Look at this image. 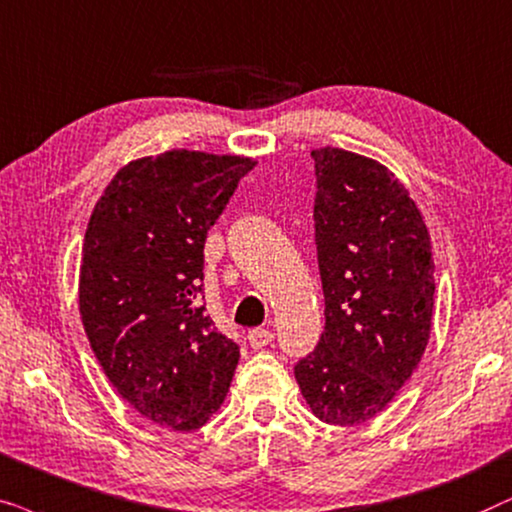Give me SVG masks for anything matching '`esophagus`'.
Wrapping results in <instances>:
<instances>
[{"label":"esophagus","mask_w":512,"mask_h":512,"mask_svg":"<svg viewBox=\"0 0 512 512\" xmlns=\"http://www.w3.org/2000/svg\"><path fill=\"white\" fill-rule=\"evenodd\" d=\"M274 342V332L271 330H264V327H255V330L248 332V344L252 349H264V346H269Z\"/></svg>","instance_id":"34e87169"}]
</instances>
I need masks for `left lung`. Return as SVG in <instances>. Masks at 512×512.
Segmentation results:
<instances>
[{
	"mask_svg": "<svg viewBox=\"0 0 512 512\" xmlns=\"http://www.w3.org/2000/svg\"><path fill=\"white\" fill-rule=\"evenodd\" d=\"M318 269L325 330L295 365L320 421L377 417L417 370L431 337V236L391 170L339 147L313 149Z\"/></svg>",
	"mask_w": 512,
	"mask_h": 512,
	"instance_id": "8db88e82",
	"label": "left lung"
}]
</instances>
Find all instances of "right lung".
Returning <instances> with one entry per match:
<instances>
[{
	"label": "right lung",
	"instance_id": "add662e5",
	"mask_svg": "<svg viewBox=\"0 0 512 512\" xmlns=\"http://www.w3.org/2000/svg\"><path fill=\"white\" fill-rule=\"evenodd\" d=\"M255 161L170 149L131 161L95 203L79 271L81 323L117 393L154 424L194 431L220 410L238 346L203 292V245Z\"/></svg>",
	"mask_w": 512,
	"mask_h": 512
}]
</instances>
